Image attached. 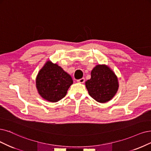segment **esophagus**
I'll use <instances>...</instances> for the list:
<instances>
[{
    "mask_svg": "<svg viewBox=\"0 0 151 151\" xmlns=\"http://www.w3.org/2000/svg\"><path fill=\"white\" fill-rule=\"evenodd\" d=\"M85 78H81V79H79V80H77V81L78 82V83H83L85 82Z\"/></svg>",
    "mask_w": 151,
    "mask_h": 151,
    "instance_id": "obj_1",
    "label": "esophagus"
}]
</instances>
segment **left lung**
Instances as JSON below:
<instances>
[{
	"label": "left lung",
	"instance_id": "8db88e82",
	"mask_svg": "<svg viewBox=\"0 0 151 151\" xmlns=\"http://www.w3.org/2000/svg\"><path fill=\"white\" fill-rule=\"evenodd\" d=\"M88 93L96 101L106 103L118 91V78L107 65H98L91 72V79L85 83Z\"/></svg>",
	"mask_w": 151,
	"mask_h": 151
}]
</instances>
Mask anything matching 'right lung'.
I'll use <instances>...</instances> for the list:
<instances>
[{
  "mask_svg": "<svg viewBox=\"0 0 151 151\" xmlns=\"http://www.w3.org/2000/svg\"><path fill=\"white\" fill-rule=\"evenodd\" d=\"M71 76L57 64L47 61L36 78V87L40 95L50 102L63 98L73 84Z\"/></svg>",
  "mask_w": 151,
  "mask_h": 151,
  "instance_id": "1",
  "label": "right lung"
}]
</instances>
